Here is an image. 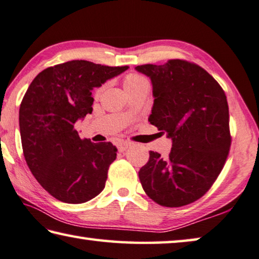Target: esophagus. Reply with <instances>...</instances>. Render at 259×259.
I'll list each match as a JSON object with an SVG mask.
<instances>
[{
	"mask_svg": "<svg viewBox=\"0 0 259 259\" xmlns=\"http://www.w3.org/2000/svg\"><path fill=\"white\" fill-rule=\"evenodd\" d=\"M130 145H131V143H129V142H121V143H117V149L120 152H124Z\"/></svg>",
	"mask_w": 259,
	"mask_h": 259,
	"instance_id": "esophagus-1",
	"label": "esophagus"
}]
</instances>
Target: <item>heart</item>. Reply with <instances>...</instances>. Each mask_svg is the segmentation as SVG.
Masks as SVG:
<instances>
[{"instance_id":"b5f03b06","label":"heart","mask_w":259,"mask_h":259,"mask_svg":"<svg viewBox=\"0 0 259 259\" xmlns=\"http://www.w3.org/2000/svg\"><path fill=\"white\" fill-rule=\"evenodd\" d=\"M123 86H124L125 91L129 92V91H131V90H135V89L149 88V80H147V78L145 76L141 75V73L131 72V73H128V75L124 77V80H123ZM104 90H105V85L98 88L96 90V92H94L96 97H99Z\"/></svg>"}]
</instances>
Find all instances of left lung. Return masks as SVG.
<instances>
[{"mask_svg": "<svg viewBox=\"0 0 259 259\" xmlns=\"http://www.w3.org/2000/svg\"><path fill=\"white\" fill-rule=\"evenodd\" d=\"M136 70L153 86L150 123L173 141L167 158L150 151L138 173L142 187L161 206L194 203L215 182L231 149L225 91L206 70L186 60L143 64Z\"/></svg>", "mask_w": 259, "mask_h": 259, "instance_id": "obj_1", "label": "left lung"}]
</instances>
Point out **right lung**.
Listing matches in <instances>:
<instances>
[{
	"mask_svg": "<svg viewBox=\"0 0 259 259\" xmlns=\"http://www.w3.org/2000/svg\"><path fill=\"white\" fill-rule=\"evenodd\" d=\"M128 68L73 60L45 69L28 86L19 108L23 153L36 181L61 202L85 203L104 190L117 149L81 139L75 123L92 113L93 88Z\"/></svg>",
	"mask_w": 259,
	"mask_h": 259,
	"instance_id": "add662e5",
	"label": "right lung"
}]
</instances>
